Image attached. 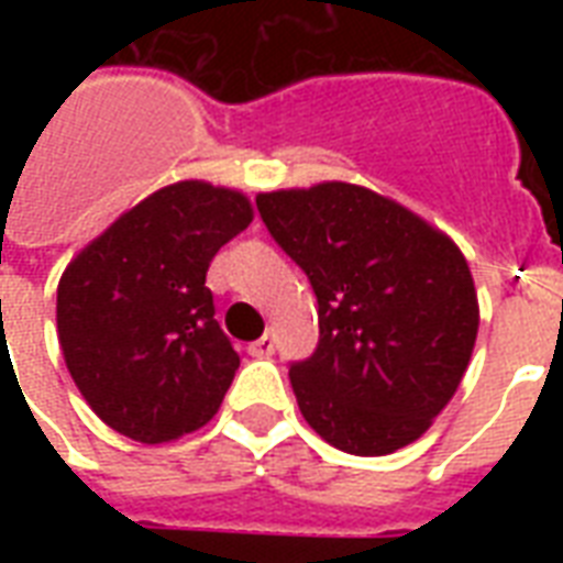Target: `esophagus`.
<instances>
[{
	"label": "esophagus",
	"instance_id": "esophagus-1",
	"mask_svg": "<svg viewBox=\"0 0 563 563\" xmlns=\"http://www.w3.org/2000/svg\"><path fill=\"white\" fill-rule=\"evenodd\" d=\"M247 353H251L254 360H268V356H272V353H274V335L272 333L260 335L256 342L247 344Z\"/></svg>",
	"mask_w": 563,
	"mask_h": 563
}]
</instances>
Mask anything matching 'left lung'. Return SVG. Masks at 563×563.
<instances>
[{"label":"left lung","mask_w":563,"mask_h":563,"mask_svg":"<svg viewBox=\"0 0 563 563\" xmlns=\"http://www.w3.org/2000/svg\"><path fill=\"white\" fill-rule=\"evenodd\" d=\"M318 298L316 353L289 368L300 415L335 450L388 455L453 400L479 300L453 239L374 189L327 180L256 195Z\"/></svg>","instance_id":"left-lung-1"}]
</instances>
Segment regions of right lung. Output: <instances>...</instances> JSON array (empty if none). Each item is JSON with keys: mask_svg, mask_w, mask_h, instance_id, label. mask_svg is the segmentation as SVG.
I'll return each instance as SVG.
<instances>
[{"mask_svg": "<svg viewBox=\"0 0 563 563\" xmlns=\"http://www.w3.org/2000/svg\"><path fill=\"white\" fill-rule=\"evenodd\" d=\"M254 221L247 195L178 180L122 212L57 283V342L110 429L163 444L219 411L239 353L216 321L207 268Z\"/></svg>", "mask_w": 563, "mask_h": 563, "instance_id": "1", "label": "right lung"}]
</instances>
